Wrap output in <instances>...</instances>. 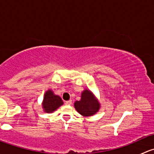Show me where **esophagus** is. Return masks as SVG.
Instances as JSON below:
<instances>
[{
    "label": "esophagus",
    "instance_id": "1",
    "mask_svg": "<svg viewBox=\"0 0 154 154\" xmlns=\"http://www.w3.org/2000/svg\"><path fill=\"white\" fill-rule=\"evenodd\" d=\"M71 103H72V100H68V101L66 102V105H71Z\"/></svg>",
    "mask_w": 154,
    "mask_h": 154
}]
</instances>
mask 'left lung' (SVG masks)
Wrapping results in <instances>:
<instances>
[{"mask_svg": "<svg viewBox=\"0 0 154 154\" xmlns=\"http://www.w3.org/2000/svg\"><path fill=\"white\" fill-rule=\"evenodd\" d=\"M76 110L83 116H91L98 112L100 103L91 91L86 89L81 94L80 100L74 103Z\"/></svg>", "mask_w": 154, "mask_h": 154, "instance_id": "8db88e82", "label": "left lung"}]
</instances>
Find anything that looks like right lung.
Masks as SVG:
<instances>
[{
    "label": "right lung",
    "instance_id": "add662e5",
    "mask_svg": "<svg viewBox=\"0 0 154 154\" xmlns=\"http://www.w3.org/2000/svg\"><path fill=\"white\" fill-rule=\"evenodd\" d=\"M63 104V101L60 96L54 94L50 89L46 91L42 103V107L45 112H53Z\"/></svg>",
    "mask_w": 154,
    "mask_h": 154
}]
</instances>
